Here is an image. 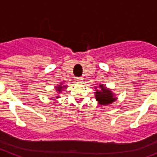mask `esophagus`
Instances as JSON below:
<instances>
[{"instance_id": "obj_1", "label": "esophagus", "mask_w": 157, "mask_h": 157, "mask_svg": "<svg viewBox=\"0 0 157 157\" xmlns=\"http://www.w3.org/2000/svg\"><path fill=\"white\" fill-rule=\"evenodd\" d=\"M76 79H77V81H78V82H82V81L83 79H84V78H82V77H79V78H76Z\"/></svg>"}]
</instances>
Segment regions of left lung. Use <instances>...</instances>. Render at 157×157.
Masks as SVG:
<instances>
[{"label":"left lung","mask_w":157,"mask_h":157,"mask_svg":"<svg viewBox=\"0 0 157 157\" xmlns=\"http://www.w3.org/2000/svg\"><path fill=\"white\" fill-rule=\"evenodd\" d=\"M100 88L101 90H96L95 92L96 99L99 102L100 105H108L116 101V98H114V95L112 94V91L105 88V86L103 85L100 86Z\"/></svg>","instance_id":"8db88e82"}]
</instances>
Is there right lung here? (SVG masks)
Here are the masks:
<instances>
[{
    "instance_id": "right-lung-1",
    "label": "right lung",
    "mask_w": 157,
    "mask_h": 157,
    "mask_svg": "<svg viewBox=\"0 0 157 157\" xmlns=\"http://www.w3.org/2000/svg\"><path fill=\"white\" fill-rule=\"evenodd\" d=\"M63 87H65V86H58V87H56V90L59 91V92H60V91H61L62 90H63ZM57 98H59V97H57Z\"/></svg>"
}]
</instances>
